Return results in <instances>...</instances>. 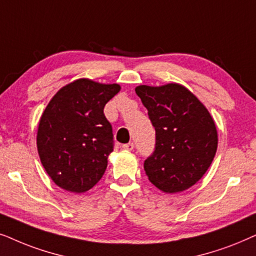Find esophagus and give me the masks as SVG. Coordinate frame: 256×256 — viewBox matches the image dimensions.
<instances>
[{
    "mask_svg": "<svg viewBox=\"0 0 256 256\" xmlns=\"http://www.w3.org/2000/svg\"><path fill=\"white\" fill-rule=\"evenodd\" d=\"M122 148L125 150V151H132V150L134 148V142H128V144H124L122 146Z\"/></svg>",
    "mask_w": 256,
    "mask_h": 256,
    "instance_id": "34e87169",
    "label": "esophagus"
}]
</instances>
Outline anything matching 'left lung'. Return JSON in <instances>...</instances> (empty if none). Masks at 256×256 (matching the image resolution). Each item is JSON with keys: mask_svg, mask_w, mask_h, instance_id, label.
I'll list each match as a JSON object with an SVG mask.
<instances>
[{"mask_svg": "<svg viewBox=\"0 0 256 256\" xmlns=\"http://www.w3.org/2000/svg\"><path fill=\"white\" fill-rule=\"evenodd\" d=\"M136 94L156 130L154 152L144 162L148 180L165 193L196 184L212 164L218 132L204 104L182 85H139Z\"/></svg>", "mask_w": 256, "mask_h": 256, "instance_id": "left-lung-1", "label": "left lung"}]
</instances>
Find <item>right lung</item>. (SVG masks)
Masks as SVG:
<instances>
[{"mask_svg":"<svg viewBox=\"0 0 256 256\" xmlns=\"http://www.w3.org/2000/svg\"><path fill=\"white\" fill-rule=\"evenodd\" d=\"M120 90L80 78L52 97L40 119L37 150L44 170L60 188L83 193L96 185L114 151L104 106Z\"/></svg>","mask_w":256,"mask_h":256,"instance_id":"obj_1","label":"right lung"}]
</instances>
